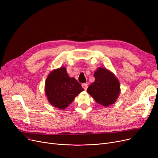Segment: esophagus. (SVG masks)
<instances>
[{"instance_id":"1","label":"esophagus","mask_w":158,"mask_h":158,"mask_svg":"<svg viewBox=\"0 0 158 158\" xmlns=\"http://www.w3.org/2000/svg\"><path fill=\"white\" fill-rule=\"evenodd\" d=\"M82 87L85 89V90H86V89H87V88H88V85H87L86 83L82 84Z\"/></svg>"}]
</instances>
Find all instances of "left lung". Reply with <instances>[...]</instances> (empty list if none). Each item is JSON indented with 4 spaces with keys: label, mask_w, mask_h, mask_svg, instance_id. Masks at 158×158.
<instances>
[{
    "label": "left lung",
    "mask_w": 158,
    "mask_h": 158,
    "mask_svg": "<svg viewBox=\"0 0 158 158\" xmlns=\"http://www.w3.org/2000/svg\"><path fill=\"white\" fill-rule=\"evenodd\" d=\"M95 81L91 84L87 92L98 104L104 107L112 105L120 95V82L115 75L106 69L99 67L94 72Z\"/></svg>",
    "instance_id": "8db88e82"
}]
</instances>
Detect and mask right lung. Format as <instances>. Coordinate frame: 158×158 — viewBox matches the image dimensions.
I'll return each instance as SVG.
<instances>
[{
	"mask_svg": "<svg viewBox=\"0 0 158 158\" xmlns=\"http://www.w3.org/2000/svg\"><path fill=\"white\" fill-rule=\"evenodd\" d=\"M84 90L74 77H70L64 66L50 72L45 81V93L48 102L64 110Z\"/></svg>",
	"mask_w": 158,
	"mask_h": 158,
	"instance_id": "add662e5",
	"label": "right lung"
}]
</instances>
